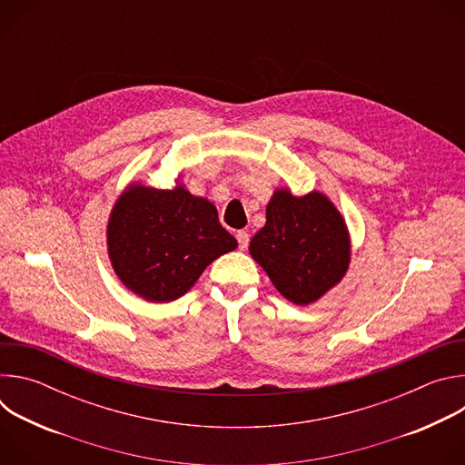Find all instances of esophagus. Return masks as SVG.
<instances>
[{"label": "esophagus", "mask_w": 465, "mask_h": 465, "mask_svg": "<svg viewBox=\"0 0 465 465\" xmlns=\"http://www.w3.org/2000/svg\"><path fill=\"white\" fill-rule=\"evenodd\" d=\"M235 237H237V242H239V250H246V248H248V242H250V235H248V232L239 230V232L235 233Z\"/></svg>", "instance_id": "obj_1"}]
</instances>
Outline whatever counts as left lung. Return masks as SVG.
<instances>
[{"mask_svg": "<svg viewBox=\"0 0 465 465\" xmlns=\"http://www.w3.org/2000/svg\"><path fill=\"white\" fill-rule=\"evenodd\" d=\"M248 250L278 292L296 305L314 303L339 285L351 261L346 221L320 191L296 196L291 189H276L267 223Z\"/></svg>", "mask_w": 465, "mask_h": 465, "instance_id": "1", "label": "left lung"}]
</instances>
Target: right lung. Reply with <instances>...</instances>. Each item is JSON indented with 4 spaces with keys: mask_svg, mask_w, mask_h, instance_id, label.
<instances>
[{
    "mask_svg": "<svg viewBox=\"0 0 465 465\" xmlns=\"http://www.w3.org/2000/svg\"><path fill=\"white\" fill-rule=\"evenodd\" d=\"M106 244L121 283L153 303L178 300L210 262L237 248L217 208L180 182L173 189L130 183L112 208Z\"/></svg>",
    "mask_w": 465,
    "mask_h": 465,
    "instance_id": "obj_1",
    "label": "right lung"
}]
</instances>
